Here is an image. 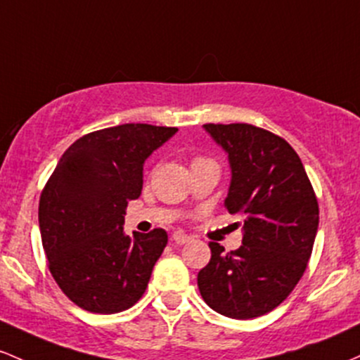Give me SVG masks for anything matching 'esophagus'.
Masks as SVG:
<instances>
[{
  "mask_svg": "<svg viewBox=\"0 0 360 360\" xmlns=\"http://www.w3.org/2000/svg\"><path fill=\"white\" fill-rule=\"evenodd\" d=\"M172 240L175 241L176 245H185L192 240V236H188V234H185L184 231H175L172 234Z\"/></svg>",
  "mask_w": 360,
  "mask_h": 360,
  "instance_id": "esophagus-1",
  "label": "esophagus"
}]
</instances>
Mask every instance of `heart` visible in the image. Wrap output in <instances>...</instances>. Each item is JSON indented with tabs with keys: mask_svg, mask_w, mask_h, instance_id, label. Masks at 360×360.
Listing matches in <instances>:
<instances>
[{
	"mask_svg": "<svg viewBox=\"0 0 360 360\" xmlns=\"http://www.w3.org/2000/svg\"><path fill=\"white\" fill-rule=\"evenodd\" d=\"M202 161H209V160H205V158H195V160H193V165H195V163H202Z\"/></svg>",
	"mask_w": 360,
	"mask_h": 360,
	"instance_id": "obj_1",
	"label": "heart"
}]
</instances>
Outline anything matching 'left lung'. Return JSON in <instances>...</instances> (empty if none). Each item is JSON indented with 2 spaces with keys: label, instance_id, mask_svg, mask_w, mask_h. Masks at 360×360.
<instances>
[{
  "label": "left lung",
  "instance_id": "obj_1",
  "mask_svg": "<svg viewBox=\"0 0 360 360\" xmlns=\"http://www.w3.org/2000/svg\"><path fill=\"white\" fill-rule=\"evenodd\" d=\"M204 129L228 153L231 184L224 205L243 217V245L226 253L209 243L211 260L197 285L209 308L250 320L277 308L296 288L313 252L320 209L288 141L252 124Z\"/></svg>",
  "mask_w": 360,
  "mask_h": 360
}]
</instances>
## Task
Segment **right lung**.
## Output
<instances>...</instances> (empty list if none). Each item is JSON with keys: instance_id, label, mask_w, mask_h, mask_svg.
<instances>
[{"instance_id": "1", "label": "right lung", "mask_w": 360, "mask_h": 360, "mask_svg": "<svg viewBox=\"0 0 360 360\" xmlns=\"http://www.w3.org/2000/svg\"><path fill=\"white\" fill-rule=\"evenodd\" d=\"M176 127L122 124L79 137L60 156L39 202L49 270L79 308L112 314L134 306L168 243L165 229L124 233L144 161Z\"/></svg>"}]
</instances>
